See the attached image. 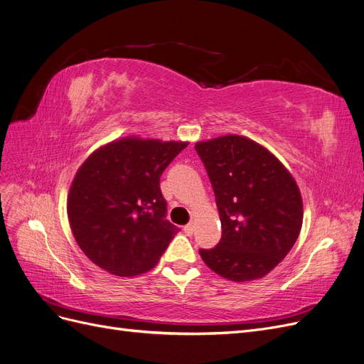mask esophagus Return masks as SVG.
I'll return each instance as SVG.
<instances>
[{
	"instance_id": "1",
	"label": "esophagus",
	"mask_w": 364,
	"mask_h": 364,
	"mask_svg": "<svg viewBox=\"0 0 364 364\" xmlns=\"http://www.w3.org/2000/svg\"><path fill=\"white\" fill-rule=\"evenodd\" d=\"M183 231L186 232V235H193V232H194V224H186L185 227H183Z\"/></svg>"
}]
</instances>
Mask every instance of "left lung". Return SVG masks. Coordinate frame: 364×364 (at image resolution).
<instances>
[{
    "instance_id": "obj_1",
    "label": "left lung",
    "mask_w": 364,
    "mask_h": 364,
    "mask_svg": "<svg viewBox=\"0 0 364 364\" xmlns=\"http://www.w3.org/2000/svg\"><path fill=\"white\" fill-rule=\"evenodd\" d=\"M210 179L223 236L203 261L235 282L263 278L293 248L303 223L299 186L261 144L224 136L196 144Z\"/></svg>"
}]
</instances>
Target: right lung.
<instances>
[{
  "label": "right lung",
  "mask_w": 364,
  "mask_h": 364,
  "mask_svg": "<svg viewBox=\"0 0 364 364\" xmlns=\"http://www.w3.org/2000/svg\"><path fill=\"white\" fill-rule=\"evenodd\" d=\"M183 141H112L95 151L71 183L67 212L73 235L94 264L116 276L152 269L179 231L167 216L159 178Z\"/></svg>",
  "instance_id": "add662e5"
}]
</instances>
